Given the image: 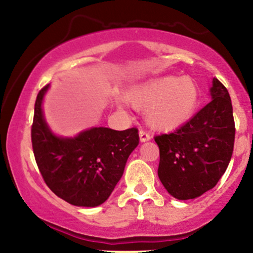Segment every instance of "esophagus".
<instances>
[{"instance_id": "obj_1", "label": "esophagus", "mask_w": 253, "mask_h": 253, "mask_svg": "<svg viewBox=\"0 0 253 253\" xmlns=\"http://www.w3.org/2000/svg\"><path fill=\"white\" fill-rule=\"evenodd\" d=\"M139 138H140L141 143H145V141H149L150 140L151 136H150L149 133L144 132V130H140V132H139Z\"/></svg>"}]
</instances>
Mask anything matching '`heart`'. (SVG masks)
<instances>
[{
    "mask_svg": "<svg viewBox=\"0 0 253 253\" xmlns=\"http://www.w3.org/2000/svg\"><path fill=\"white\" fill-rule=\"evenodd\" d=\"M201 92L191 77L165 76L136 84L124 94V101L144 111L146 124L158 132H173L187 125L199 108Z\"/></svg>",
    "mask_w": 253,
    "mask_h": 253,
    "instance_id": "obj_1",
    "label": "heart"
}]
</instances>
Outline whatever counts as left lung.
Instances as JSON below:
<instances>
[{"label":"left lung","instance_id":"left-lung-1","mask_svg":"<svg viewBox=\"0 0 253 253\" xmlns=\"http://www.w3.org/2000/svg\"><path fill=\"white\" fill-rule=\"evenodd\" d=\"M211 101L187 125L155 136L159 147L158 177L171 196L190 200L216 185L234 146L233 108L227 89L213 78Z\"/></svg>","mask_w":253,"mask_h":253}]
</instances>
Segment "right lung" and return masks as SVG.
I'll list each match as a JSON object with an SVG mask.
<instances>
[{"label":"right lung","instance_id":"1","mask_svg":"<svg viewBox=\"0 0 253 253\" xmlns=\"http://www.w3.org/2000/svg\"><path fill=\"white\" fill-rule=\"evenodd\" d=\"M50 84L40 90L34 106L32 146L43 181L64 201L78 207L102 205L123 177L125 165L139 144L138 129L92 127L74 138L50 129L42 101Z\"/></svg>","mask_w":253,"mask_h":253}]
</instances>
